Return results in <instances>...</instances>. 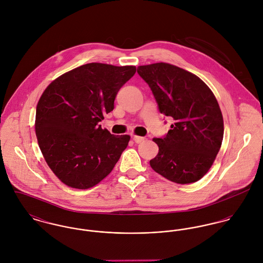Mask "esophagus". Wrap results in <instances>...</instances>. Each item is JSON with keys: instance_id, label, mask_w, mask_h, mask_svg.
I'll return each mask as SVG.
<instances>
[{"instance_id": "1", "label": "esophagus", "mask_w": 263, "mask_h": 263, "mask_svg": "<svg viewBox=\"0 0 263 263\" xmlns=\"http://www.w3.org/2000/svg\"><path fill=\"white\" fill-rule=\"evenodd\" d=\"M133 140L135 141V143H137V144H141V143H143V142H144L145 138H143V137H139V136H134V137H133Z\"/></svg>"}]
</instances>
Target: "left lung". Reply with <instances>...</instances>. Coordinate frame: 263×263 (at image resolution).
Listing matches in <instances>:
<instances>
[{"mask_svg":"<svg viewBox=\"0 0 263 263\" xmlns=\"http://www.w3.org/2000/svg\"><path fill=\"white\" fill-rule=\"evenodd\" d=\"M149 85L159 111L174 121L164 138H154L159 153L154 171L179 184L193 183L212 167L224 137L219 103L197 76L176 66L157 63L138 67Z\"/></svg>","mask_w":263,"mask_h":263,"instance_id":"8db88e82","label":"left lung"}]
</instances>
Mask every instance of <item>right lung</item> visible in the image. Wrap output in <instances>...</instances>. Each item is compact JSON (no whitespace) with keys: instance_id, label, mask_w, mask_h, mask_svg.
<instances>
[{"instance_id":"add662e5","label":"right lung","mask_w":263,"mask_h":263,"mask_svg":"<svg viewBox=\"0 0 263 263\" xmlns=\"http://www.w3.org/2000/svg\"><path fill=\"white\" fill-rule=\"evenodd\" d=\"M135 74V66L91 63L59 77L42 93L35 117L38 145L66 185L93 187L126 149L129 136H113L98 122L112 111L117 92Z\"/></svg>"}]
</instances>
